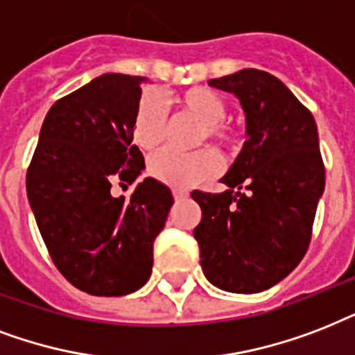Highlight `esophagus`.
<instances>
[{
  "label": "esophagus",
  "instance_id": "34e87169",
  "mask_svg": "<svg viewBox=\"0 0 355 355\" xmlns=\"http://www.w3.org/2000/svg\"><path fill=\"white\" fill-rule=\"evenodd\" d=\"M172 194H174L175 202H181V200H185V198H189V192L181 191V189H174V191H172Z\"/></svg>",
  "mask_w": 355,
  "mask_h": 355
}]
</instances>
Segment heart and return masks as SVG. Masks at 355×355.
<instances>
[{
    "label": "heart",
    "mask_w": 355,
    "mask_h": 355,
    "mask_svg": "<svg viewBox=\"0 0 355 355\" xmlns=\"http://www.w3.org/2000/svg\"><path fill=\"white\" fill-rule=\"evenodd\" d=\"M175 105L183 114L202 123L200 142H213L218 150L235 152L241 144L239 135L227 128L222 120L226 118L227 107L220 96L207 89H192L175 98ZM166 137V120L163 109L153 96L142 98L135 111L131 123V139L142 152H153L163 144ZM222 168L218 153L203 148L192 153H178L172 150L152 155L148 161V174L164 185L178 189H191L211 180Z\"/></svg>",
    "instance_id": "1"
}]
</instances>
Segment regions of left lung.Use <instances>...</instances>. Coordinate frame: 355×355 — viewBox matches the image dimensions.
<instances>
[{"instance_id":"8db88e82","label":"left lung","mask_w":355,"mask_h":355,"mask_svg":"<svg viewBox=\"0 0 355 355\" xmlns=\"http://www.w3.org/2000/svg\"><path fill=\"white\" fill-rule=\"evenodd\" d=\"M232 92L246 116L244 146L222 178L224 192L194 191L200 265L227 293L270 289L295 270L311 241L324 192L315 118L277 78L246 68L209 79Z\"/></svg>"}]
</instances>
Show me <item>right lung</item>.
Returning <instances> with one entry per match:
<instances>
[{
  "mask_svg": "<svg viewBox=\"0 0 355 355\" xmlns=\"http://www.w3.org/2000/svg\"><path fill=\"white\" fill-rule=\"evenodd\" d=\"M146 81L103 73L55 101L27 170L46 248L60 274L89 295L123 296L150 279L153 241L174 203L153 178L129 198L111 194L112 181L131 185L144 170L131 123Z\"/></svg>",
  "mask_w": 355,
  "mask_h": 355,
  "instance_id": "obj_1",
  "label": "right lung"
}]
</instances>
